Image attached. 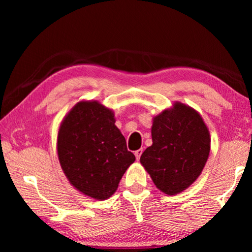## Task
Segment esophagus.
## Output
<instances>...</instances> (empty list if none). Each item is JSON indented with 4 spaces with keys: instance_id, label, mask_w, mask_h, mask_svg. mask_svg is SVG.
Masks as SVG:
<instances>
[{
    "instance_id": "34e87169",
    "label": "esophagus",
    "mask_w": 252,
    "mask_h": 252,
    "mask_svg": "<svg viewBox=\"0 0 252 252\" xmlns=\"http://www.w3.org/2000/svg\"><path fill=\"white\" fill-rule=\"evenodd\" d=\"M142 152H143V150L142 149H139V150H136L135 152H134V156H135V158L136 159H140V157H141V155H142Z\"/></svg>"
}]
</instances>
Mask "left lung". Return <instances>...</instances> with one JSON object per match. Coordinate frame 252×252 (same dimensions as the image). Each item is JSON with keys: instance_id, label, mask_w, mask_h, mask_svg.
Masks as SVG:
<instances>
[{"instance_id": "8db88e82", "label": "left lung", "mask_w": 252, "mask_h": 252, "mask_svg": "<svg viewBox=\"0 0 252 252\" xmlns=\"http://www.w3.org/2000/svg\"><path fill=\"white\" fill-rule=\"evenodd\" d=\"M152 146L140 162L162 192L176 194L195 181L210 152V135L200 114L182 103L155 118Z\"/></svg>"}]
</instances>
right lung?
I'll list each match as a JSON object with an SVG mask.
<instances>
[{"label": "right lung", "mask_w": 252, "mask_h": 252, "mask_svg": "<svg viewBox=\"0 0 252 252\" xmlns=\"http://www.w3.org/2000/svg\"><path fill=\"white\" fill-rule=\"evenodd\" d=\"M112 111L99 102H79L63 120L58 155L69 181L89 197L105 200L135 157L116 126Z\"/></svg>", "instance_id": "1"}]
</instances>
